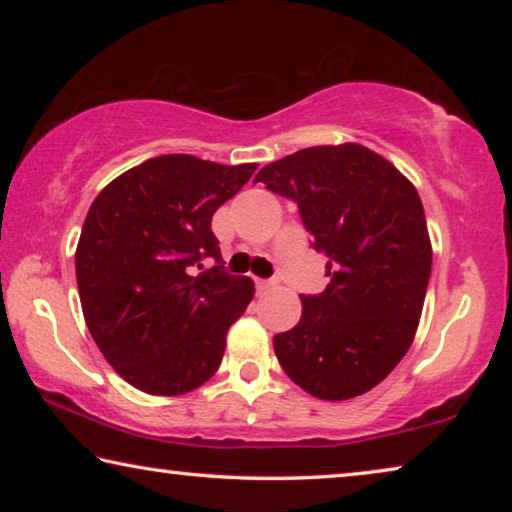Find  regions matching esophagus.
Wrapping results in <instances>:
<instances>
[{
	"mask_svg": "<svg viewBox=\"0 0 512 512\" xmlns=\"http://www.w3.org/2000/svg\"><path fill=\"white\" fill-rule=\"evenodd\" d=\"M255 287H257L259 293H264V291H268V289H273L275 282H273V280H255Z\"/></svg>",
	"mask_w": 512,
	"mask_h": 512,
	"instance_id": "34e87169",
	"label": "esophagus"
}]
</instances>
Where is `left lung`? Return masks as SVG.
<instances>
[{
	"label": "left lung",
	"mask_w": 512,
	"mask_h": 512,
	"mask_svg": "<svg viewBox=\"0 0 512 512\" xmlns=\"http://www.w3.org/2000/svg\"><path fill=\"white\" fill-rule=\"evenodd\" d=\"M255 183L298 203L329 284L300 296L275 334L282 370L318 400L368 393L411 348L431 275V241L413 183L361 144L309 146L266 164Z\"/></svg>",
	"instance_id": "8db88e82"
}]
</instances>
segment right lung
Instances as JSON below:
<instances>
[{
	"label": "right lung",
	"instance_id": "add662e5",
	"mask_svg": "<svg viewBox=\"0 0 512 512\" xmlns=\"http://www.w3.org/2000/svg\"><path fill=\"white\" fill-rule=\"evenodd\" d=\"M255 169L160 155L121 173L90 205L76 246L83 316L106 361L140 391L183 395L219 370L225 334L255 284L225 273L210 225ZM205 256L214 267L202 268Z\"/></svg>",
	"mask_w": 512,
	"mask_h": 512
}]
</instances>
